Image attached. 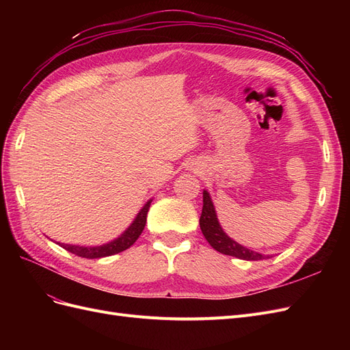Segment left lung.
I'll return each mask as SVG.
<instances>
[{
	"label": "left lung",
	"instance_id": "8db88e82",
	"mask_svg": "<svg viewBox=\"0 0 350 350\" xmlns=\"http://www.w3.org/2000/svg\"><path fill=\"white\" fill-rule=\"evenodd\" d=\"M200 228L210 245L216 251L225 254V256L237 257L239 260H247V261L269 258V256H262V254L257 251H252L247 247L241 245V243L232 239L226 232L221 229L216 215L215 204L213 201H211V197L207 189L203 191V210H201V216H200Z\"/></svg>",
	"mask_w": 350,
	"mask_h": 350
}]
</instances>
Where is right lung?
Listing matches in <instances>:
<instances>
[{"label":"right lung","instance_id":"obj_1","mask_svg":"<svg viewBox=\"0 0 350 350\" xmlns=\"http://www.w3.org/2000/svg\"><path fill=\"white\" fill-rule=\"evenodd\" d=\"M152 198L147 201V203L140 208L139 213H137L135 219L131 221V225L126 228L122 234L115 238L111 242L103 243V245H96V247H84V245H71V243H59V247L64 250L76 254L79 257L83 258H102V257H108L113 256V254H118L121 251H125L126 248H130L133 243L139 239L142 235V232L146 226V219H147V211L150 208Z\"/></svg>","mask_w":350,"mask_h":350}]
</instances>
